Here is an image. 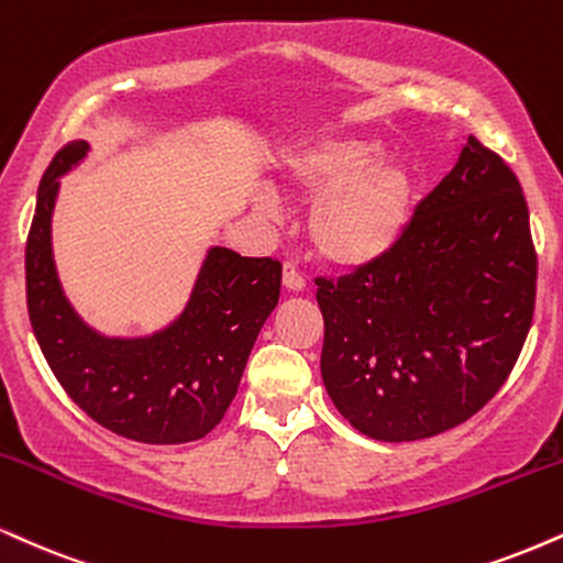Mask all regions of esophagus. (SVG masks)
I'll list each match as a JSON object with an SVG mask.
<instances>
[{
  "instance_id": "34e87169",
  "label": "esophagus",
  "mask_w": 563,
  "mask_h": 563,
  "mask_svg": "<svg viewBox=\"0 0 563 563\" xmlns=\"http://www.w3.org/2000/svg\"><path fill=\"white\" fill-rule=\"evenodd\" d=\"M283 286H286L288 290H294V294H299V290L307 288V277L301 275V269L296 267L294 262L283 264Z\"/></svg>"
}]
</instances>
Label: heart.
Instances as JSON below:
<instances>
[{
  "label": "heart",
  "mask_w": 563,
  "mask_h": 563,
  "mask_svg": "<svg viewBox=\"0 0 563 563\" xmlns=\"http://www.w3.org/2000/svg\"><path fill=\"white\" fill-rule=\"evenodd\" d=\"M380 152V141L364 135H324L280 159L283 186L317 196L309 209V239L320 260L333 267L377 264L396 252L411 225L415 170L401 157ZM256 209L275 217L277 201L262 194Z\"/></svg>",
  "instance_id": "obj_1"
}]
</instances>
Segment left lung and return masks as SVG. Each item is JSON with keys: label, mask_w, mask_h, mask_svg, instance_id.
Instances as JSON below:
<instances>
[{"label": "left lung", "mask_w": 563, "mask_h": 563, "mask_svg": "<svg viewBox=\"0 0 563 563\" xmlns=\"http://www.w3.org/2000/svg\"><path fill=\"white\" fill-rule=\"evenodd\" d=\"M534 280L517 175L470 135L396 252L338 280L317 277L328 396L358 432L385 443L466 422L517 364Z\"/></svg>", "instance_id": "8db88e82"}]
</instances>
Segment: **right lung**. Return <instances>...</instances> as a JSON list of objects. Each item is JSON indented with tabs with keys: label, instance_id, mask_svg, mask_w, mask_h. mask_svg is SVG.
<instances>
[{
	"label": "right lung",
	"instance_id": "1",
	"mask_svg": "<svg viewBox=\"0 0 563 563\" xmlns=\"http://www.w3.org/2000/svg\"><path fill=\"white\" fill-rule=\"evenodd\" d=\"M86 154V141H70L38 183L25 243L33 335L67 396L101 428L139 443H191L220 424L235 398L256 335L280 299L283 264L212 246L178 320L144 338L97 333L65 299L52 256L59 178Z\"/></svg>",
	"mask_w": 563,
	"mask_h": 563
}]
</instances>
